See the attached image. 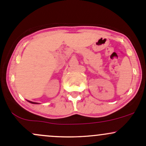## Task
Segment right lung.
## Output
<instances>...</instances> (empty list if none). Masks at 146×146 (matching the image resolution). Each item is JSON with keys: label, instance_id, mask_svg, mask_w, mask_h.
Instances as JSON below:
<instances>
[{"label": "right lung", "instance_id": "add662e5", "mask_svg": "<svg viewBox=\"0 0 146 146\" xmlns=\"http://www.w3.org/2000/svg\"><path fill=\"white\" fill-rule=\"evenodd\" d=\"M29 102H31V103H33V104H37V103H35V102H30V101H29Z\"/></svg>", "mask_w": 146, "mask_h": 146}]
</instances>
